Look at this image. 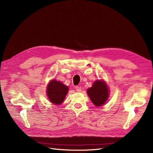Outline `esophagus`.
<instances>
[{
  "label": "esophagus",
  "mask_w": 153,
  "mask_h": 153,
  "mask_svg": "<svg viewBox=\"0 0 153 153\" xmlns=\"http://www.w3.org/2000/svg\"><path fill=\"white\" fill-rule=\"evenodd\" d=\"M75 89H76V92H81L82 91V88L80 86H76Z\"/></svg>",
  "instance_id": "esophagus-1"
}]
</instances>
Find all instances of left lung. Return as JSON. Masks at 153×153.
<instances>
[{
	"label": "left lung",
	"instance_id": "obj_1",
	"mask_svg": "<svg viewBox=\"0 0 153 153\" xmlns=\"http://www.w3.org/2000/svg\"><path fill=\"white\" fill-rule=\"evenodd\" d=\"M91 101L96 106L105 104L109 97V89L104 80H96L87 91Z\"/></svg>",
	"mask_w": 153,
	"mask_h": 153
}]
</instances>
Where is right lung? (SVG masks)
<instances>
[{
  "label": "right lung",
  "instance_id": "add662e5",
  "mask_svg": "<svg viewBox=\"0 0 153 153\" xmlns=\"http://www.w3.org/2000/svg\"><path fill=\"white\" fill-rule=\"evenodd\" d=\"M68 90V87L62 82L52 80L48 83L47 88V94L51 103L59 105L62 103Z\"/></svg>",
  "mask_w": 153,
  "mask_h": 153
}]
</instances>
